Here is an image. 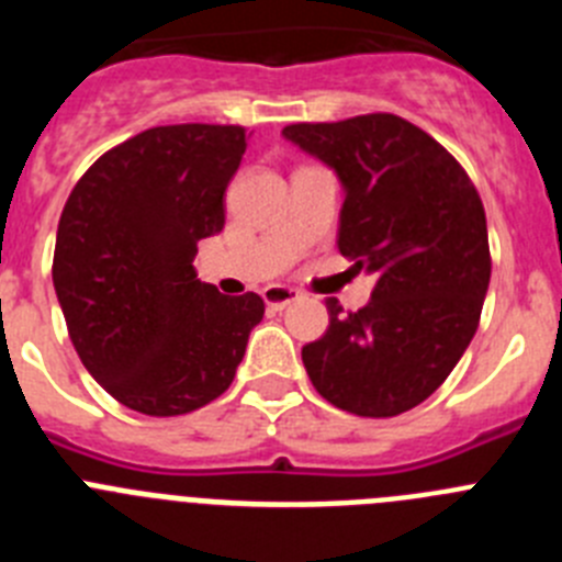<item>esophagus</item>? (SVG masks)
<instances>
[{
	"label": "esophagus",
	"mask_w": 562,
	"mask_h": 562,
	"mask_svg": "<svg viewBox=\"0 0 562 562\" xmlns=\"http://www.w3.org/2000/svg\"><path fill=\"white\" fill-rule=\"evenodd\" d=\"M261 297H265V304L272 306V310H284V306H290L292 301L301 297V292L292 290V286H265Z\"/></svg>",
	"instance_id": "obj_1"
}]
</instances>
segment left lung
<instances>
[{"instance_id": "1", "label": "left lung", "mask_w": 562, "mask_h": 562, "mask_svg": "<svg viewBox=\"0 0 562 562\" xmlns=\"http://www.w3.org/2000/svg\"><path fill=\"white\" fill-rule=\"evenodd\" d=\"M284 137L335 168L337 247L376 276L371 301L301 349L317 394L357 416H396L448 380L479 329L490 286L481 196L453 154L396 114L292 123Z\"/></svg>"}]
</instances>
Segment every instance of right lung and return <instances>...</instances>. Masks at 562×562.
Listing matches in <instances>:
<instances>
[{
	"instance_id": "obj_1",
	"label": "right lung",
	"mask_w": 562,
	"mask_h": 562,
	"mask_svg": "<svg viewBox=\"0 0 562 562\" xmlns=\"http://www.w3.org/2000/svg\"><path fill=\"white\" fill-rule=\"evenodd\" d=\"M241 126H154L92 162L61 211L53 286L69 340L114 400L180 416L231 389L256 292L222 295L193 270L196 241L225 227Z\"/></svg>"
}]
</instances>
